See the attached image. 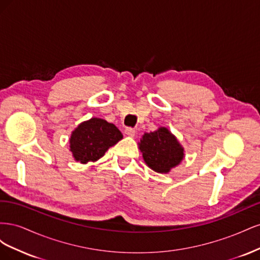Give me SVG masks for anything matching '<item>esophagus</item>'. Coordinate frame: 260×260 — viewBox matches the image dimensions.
<instances>
[{
  "label": "esophagus",
  "instance_id": "1",
  "mask_svg": "<svg viewBox=\"0 0 260 260\" xmlns=\"http://www.w3.org/2000/svg\"><path fill=\"white\" fill-rule=\"evenodd\" d=\"M124 133L128 137H135L136 136V130L133 129V128H127V129L124 130Z\"/></svg>",
  "mask_w": 260,
  "mask_h": 260
}]
</instances>
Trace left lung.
Listing matches in <instances>:
<instances>
[{
    "mask_svg": "<svg viewBox=\"0 0 260 260\" xmlns=\"http://www.w3.org/2000/svg\"><path fill=\"white\" fill-rule=\"evenodd\" d=\"M138 144L145 164L158 174H168L184 158L183 146L166 127L145 132Z\"/></svg>",
    "mask_w": 260,
    "mask_h": 260,
    "instance_id": "1",
    "label": "left lung"
}]
</instances>
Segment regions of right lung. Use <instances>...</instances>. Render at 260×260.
<instances>
[{
  "mask_svg": "<svg viewBox=\"0 0 260 260\" xmlns=\"http://www.w3.org/2000/svg\"><path fill=\"white\" fill-rule=\"evenodd\" d=\"M122 133L114 123L92 117L81 122L72 132L69 151L80 164L94 162L103 157L107 149L122 139Z\"/></svg>",
  "mask_w": 260,
  "mask_h": 260,
  "instance_id": "add662e5",
  "label": "right lung"
}]
</instances>
